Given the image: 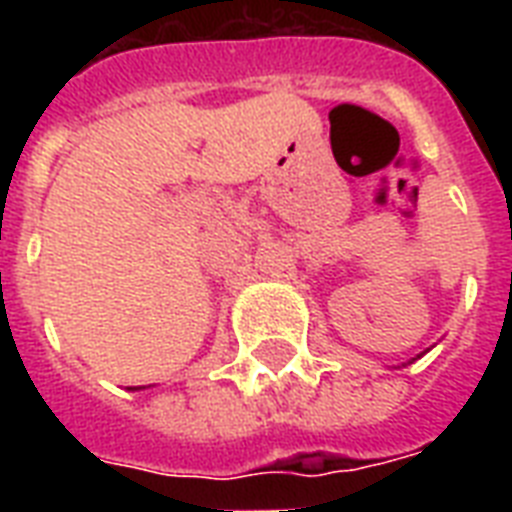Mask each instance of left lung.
<instances>
[{
  "mask_svg": "<svg viewBox=\"0 0 512 512\" xmlns=\"http://www.w3.org/2000/svg\"><path fill=\"white\" fill-rule=\"evenodd\" d=\"M417 358H420V356H417Z\"/></svg>",
  "mask_w": 512,
  "mask_h": 512,
  "instance_id": "obj_1",
  "label": "left lung"
}]
</instances>
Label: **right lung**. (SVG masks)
<instances>
[{"label": "right lung", "mask_w": 512, "mask_h": 512, "mask_svg": "<svg viewBox=\"0 0 512 512\" xmlns=\"http://www.w3.org/2000/svg\"><path fill=\"white\" fill-rule=\"evenodd\" d=\"M135 390H138V388H135Z\"/></svg>", "instance_id": "obj_1"}]
</instances>
